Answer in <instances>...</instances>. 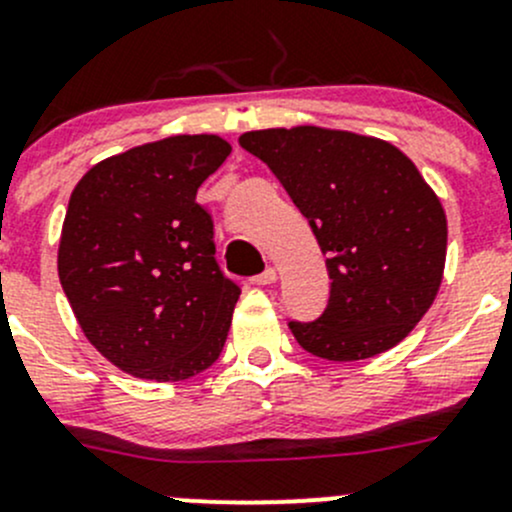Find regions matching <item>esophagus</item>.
Returning a JSON list of instances; mask_svg holds the SVG:
<instances>
[{
    "label": "esophagus",
    "mask_w": 512,
    "mask_h": 512,
    "mask_svg": "<svg viewBox=\"0 0 512 512\" xmlns=\"http://www.w3.org/2000/svg\"><path fill=\"white\" fill-rule=\"evenodd\" d=\"M275 280H277L275 267H265V270H262L260 275L252 277V282H255V285H272V282H275Z\"/></svg>",
    "instance_id": "34e87169"
}]
</instances>
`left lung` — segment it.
Wrapping results in <instances>:
<instances>
[{
  "mask_svg": "<svg viewBox=\"0 0 512 512\" xmlns=\"http://www.w3.org/2000/svg\"><path fill=\"white\" fill-rule=\"evenodd\" d=\"M240 146L277 175L327 255V307L289 322L299 347L359 361L399 344L446 262V215L416 165L379 138L317 126L250 131Z\"/></svg>",
  "mask_w": 512,
  "mask_h": 512,
  "instance_id": "1",
  "label": "left lung"
}]
</instances>
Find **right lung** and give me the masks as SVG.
<instances>
[{"label": "right lung", "instance_id": "add662e5", "mask_svg": "<svg viewBox=\"0 0 512 512\" xmlns=\"http://www.w3.org/2000/svg\"><path fill=\"white\" fill-rule=\"evenodd\" d=\"M230 156L220 136H173L101 160L74 188L59 280L86 339L141 379L218 361L240 287L215 260L198 188Z\"/></svg>", "mask_w": 512, "mask_h": 512}]
</instances>
